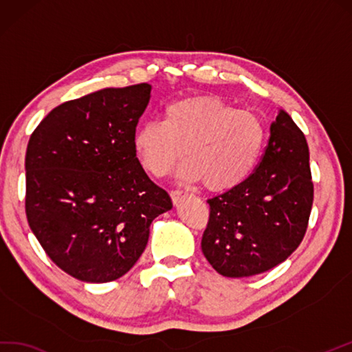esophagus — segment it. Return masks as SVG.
Returning <instances> with one entry per match:
<instances>
[{
	"mask_svg": "<svg viewBox=\"0 0 352 352\" xmlns=\"http://www.w3.org/2000/svg\"><path fill=\"white\" fill-rule=\"evenodd\" d=\"M170 196H171V200H173L175 205H177V203L185 197V192L182 190H171Z\"/></svg>",
	"mask_w": 352,
	"mask_h": 352,
	"instance_id": "1",
	"label": "esophagus"
}]
</instances>
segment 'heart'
<instances>
[{
    "label": "heart",
    "instance_id": "b5f03b06",
    "mask_svg": "<svg viewBox=\"0 0 352 352\" xmlns=\"http://www.w3.org/2000/svg\"><path fill=\"white\" fill-rule=\"evenodd\" d=\"M265 124L256 114L235 110L220 98L197 95L164 108V119L143 123L134 135V149L143 168L166 176L179 158L181 175L203 181L208 190L235 188L252 175L265 143Z\"/></svg>",
    "mask_w": 352,
    "mask_h": 352
}]
</instances>
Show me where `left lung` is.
Returning a JSON list of instances; mask_svg holds the SVG:
<instances>
[{
	"instance_id": "left-lung-1",
	"label": "left lung",
	"mask_w": 352,
	"mask_h": 352,
	"mask_svg": "<svg viewBox=\"0 0 352 352\" xmlns=\"http://www.w3.org/2000/svg\"><path fill=\"white\" fill-rule=\"evenodd\" d=\"M208 203L201 252L218 274H262L295 252L309 226L314 181L306 137L291 116L278 113L253 173Z\"/></svg>"
}]
</instances>
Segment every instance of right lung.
Listing matches in <instances>:
<instances>
[{
	"label": "right lung",
	"mask_w": 352,
	"mask_h": 352,
	"mask_svg": "<svg viewBox=\"0 0 352 352\" xmlns=\"http://www.w3.org/2000/svg\"><path fill=\"white\" fill-rule=\"evenodd\" d=\"M151 85L67 100L37 124L25 153V214L45 253L81 282L126 274L173 203L140 164L134 135Z\"/></svg>",
	"instance_id": "1"
}]
</instances>
